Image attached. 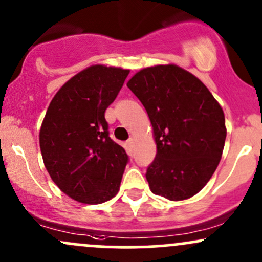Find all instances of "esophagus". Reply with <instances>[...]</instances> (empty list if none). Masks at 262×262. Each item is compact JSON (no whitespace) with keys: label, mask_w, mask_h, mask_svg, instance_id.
<instances>
[{"label":"esophagus","mask_w":262,"mask_h":262,"mask_svg":"<svg viewBox=\"0 0 262 262\" xmlns=\"http://www.w3.org/2000/svg\"><path fill=\"white\" fill-rule=\"evenodd\" d=\"M126 143H127L128 147H132V146H134V139H128L127 141H126Z\"/></svg>","instance_id":"esophagus-1"}]
</instances>
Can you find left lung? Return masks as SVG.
<instances>
[{
	"label": "left lung",
	"mask_w": 262,
	"mask_h": 262,
	"mask_svg": "<svg viewBox=\"0 0 262 262\" xmlns=\"http://www.w3.org/2000/svg\"><path fill=\"white\" fill-rule=\"evenodd\" d=\"M127 87L150 117L157 146L146 171L155 195L180 201L202 190L221 160L225 115L206 86L176 64L137 72Z\"/></svg>",
	"instance_id": "8db88e82"
}]
</instances>
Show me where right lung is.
Listing matches in <instances>:
<instances>
[{"mask_svg": "<svg viewBox=\"0 0 262 262\" xmlns=\"http://www.w3.org/2000/svg\"><path fill=\"white\" fill-rule=\"evenodd\" d=\"M128 74L102 64L83 70L58 90L42 122L45 166L60 190L82 204H102L120 188L128 156L110 137L105 111Z\"/></svg>", "mask_w": 262, "mask_h": 262, "instance_id": "1", "label": "right lung"}]
</instances>
